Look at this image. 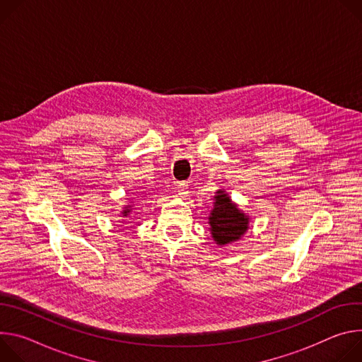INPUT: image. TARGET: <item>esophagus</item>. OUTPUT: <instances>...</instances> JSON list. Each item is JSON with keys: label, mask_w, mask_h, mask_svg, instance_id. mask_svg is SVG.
<instances>
[{"label": "esophagus", "mask_w": 362, "mask_h": 362, "mask_svg": "<svg viewBox=\"0 0 362 362\" xmlns=\"http://www.w3.org/2000/svg\"><path fill=\"white\" fill-rule=\"evenodd\" d=\"M177 191L180 195H185L188 194V184L187 182H178L177 185Z\"/></svg>", "instance_id": "obj_1"}]
</instances>
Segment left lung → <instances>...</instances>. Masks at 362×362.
<instances>
[{"mask_svg":"<svg viewBox=\"0 0 362 362\" xmlns=\"http://www.w3.org/2000/svg\"><path fill=\"white\" fill-rule=\"evenodd\" d=\"M247 224L249 218L230 202V197L224 191H218L210 216L211 234L217 245L235 242L247 230Z\"/></svg>","mask_w":362,"mask_h":362,"instance_id":"obj_1","label":"left lung"}]
</instances>
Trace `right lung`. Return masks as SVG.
<instances>
[{
  "instance_id": "obj_1",
  "label": "right lung",
  "mask_w": 362,
  "mask_h": 362,
  "mask_svg": "<svg viewBox=\"0 0 362 362\" xmlns=\"http://www.w3.org/2000/svg\"><path fill=\"white\" fill-rule=\"evenodd\" d=\"M129 207H131V206H129ZM129 207H127V209L124 210V213H122L125 217H128V216H129V213H131V209H129Z\"/></svg>"
}]
</instances>
